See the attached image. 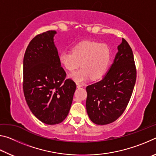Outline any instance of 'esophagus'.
Masks as SVG:
<instances>
[{"mask_svg": "<svg viewBox=\"0 0 156 156\" xmlns=\"http://www.w3.org/2000/svg\"><path fill=\"white\" fill-rule=\"evenodd\" d=\"M76 86H77L78 88H80V87H83V84H79V83H76Z\"/></svg>", "mask_w": 156, "mask_h": 156, "instance_id": "esophagus-1", "label": "esophagus"}]
</instances>
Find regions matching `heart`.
Returning a JSON list of instances; mask_svg holds the SVG:
<instances>
[{"label": "heart", "mask_w": 156, "mask_h": 156, "mask_svg": "<svg viewBox=\"0 0 156 156\" xmlns=\"http://www.w3.org/2000/svg\"><path fill=\"white\" fill-rule=\"evenodd\" d=\"M111 60L109 47L94 41H83L73 47L72 51L62 52L59 61L70 72L81 66L76 72L70 73L69 78L77 83H84L91 78H101L107 72Z\"/></svg>", "instance_id": "heart-1"}]
</instances>
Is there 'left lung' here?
<instances>
[{
  "label": "left lung",
  "mask_w": 156,
  "mask_h": 156,
  "mask_svg": "<svg viewBox=\"0 0 156 156\" xmlns=\"http://www.w3.org/2000/svg\"><path fill=\"white\" fill-rule=\"evenodd\" d=\"M113 64L102 79L87 87V112L99 125L114 122L125 112L136 80L133 51L125 39L118 47Z\"/></svg>",
  "instance_id": "obj_1"
}]
</instances>
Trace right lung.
I'll return each mask as SVG.
<instances>
[{"label":"right lung","mask_w":156,"mask_h":156,"mask_svg":"<svg viewBox=\"0 0 156 156\" xmlns=\"http://www.w3.org/2000/svg\"><path fill=\"white\" fill-rule=\"evenodd\" d=\"M56 31H47L30 41L23 59V91L31 112L47 125L64 120L69 112L76 83L65 79L57 48Z\"/></svg>","instance_id":"obj_1"}]
</instances>
